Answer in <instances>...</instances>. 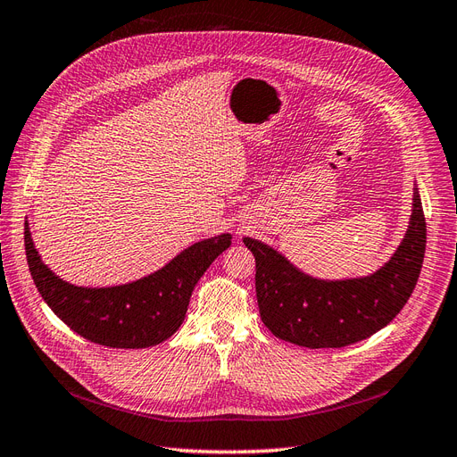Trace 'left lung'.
Returning a JSON list of instances; mask_svg holds the SVG:
<instances>
[{
    "label": "left lung",
    "instance_id": "8db88e82",
    "mask_svg": "<svg viewBox=\"0 0 457 457\" xmlns=\"http://www.w3.org/2000/svg\"><path fill=\"white\" fill-rule=\"evenodd\" d=\"M256 260L260 318L281 341L306 348H343L393 321L421 273L427 224L420 191H413L406 236L388 262L371 276L318 279L293 266L270 245L245 237Z\"/></svg>",
    "mask_w": 457,
    "mask_h": 457
}]
</instances>
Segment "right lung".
I'll list each match as a JSON object with an SVG mask.
<instances>
[{
    "label": "right lung",
    "mask_w": 457,
    "mask_h": 457,
    "mask_svg": "<svg viewBox=\"0 0 457 457\" xmlns=\"http://www.w3.org/2000/svg\"><path fill=\"white\" fill-rule=\"evenodd\" d=\"M231 245L229 233L193 243L154 273L114 287H78L55 276L37 254L29 221L24 249L32 279L47 306L72 331L111 348H147L184 323L195 285Z\"/></svg>",
    "instance_id": "1"
}]
</instances>
